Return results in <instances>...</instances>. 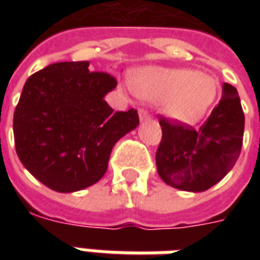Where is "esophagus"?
<instances>
[{"label":"esophagus","instance_id":"esophagus-1","mask_svg":"<svg viewBox=\"0 0 260 260\" xmlns=\"http://www.w3.org/2000/svg\"><path fill=\"white\" fill-rule=\"evenodd\" d=\"M139 118L140 121H146V120H150L151 116L146 109H139Z\"/></svg>","mask_w":260,"mask_h":260}]
</instances>
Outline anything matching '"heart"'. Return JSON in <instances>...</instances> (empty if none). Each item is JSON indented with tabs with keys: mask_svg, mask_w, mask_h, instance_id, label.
<instances>
[{
	"mask_svg": "<svg viewBox=\"0 0 260 260\" xmlns=\"http://www.w3.org/2000/svg\"><path fill=\"white\" fill-rule=\"evenodd\" d=\"M131 89L151 102L163 101V112L178 122L198 121L217 95L216 78L189 69L143 67L131 77Z\"/></svg>",
	"mask_w": 260,
	"mask_h": 260,
	"instance_id": "heart-1",
	"label": "heart"
}]
</instances>
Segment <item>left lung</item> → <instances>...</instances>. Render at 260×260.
<instances>
[{
	"label": "left lung",
	"mask_w": 260,
	"mask_h": 260,
	"mask_svg": "<svg viewBox=\"0 0 260 260\" xmlns=\"http://www.w3.org/2000/svg\"><path fill=\"white\" fill-rule=\"evenodd\" d=\"M159 124L158 174L175 189L205 191L230 173L242 151L244 113L238 90L230 83L222 85L218 105L197 129L165 117Z\"/></svg>",
	"instance_id": "left-lung-1"
}]
</instances>
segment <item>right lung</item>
I'll return each instance as SVG.
<instances>
[{"label": "right lung", "mask_w": 260, "mask_h": 260, "mask_svg": "<svg viewBox=\"0 0 260 260\" xmlns=\"http://www.w3.org/2000/svg\"><path fill=\"white\" fill-rule=\"evenodd\" d=\"M117 86L89 62H60L26 79L13 116L16 152L47 187L73 193L97 183L116 143L139 125L138 112H113L105 95Z\"/></svg>", "instance_id": "1"}]
</instances>
